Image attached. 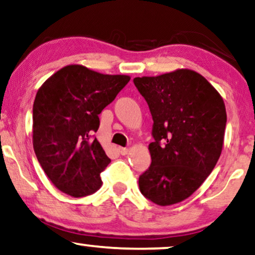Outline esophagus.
<instances>
[{
  "instance_id": "esophagus-1",
  "label": "esophagus",
  "mask_w": 255,
  "mask_h": 255,
  "mask_svg": "<svg viewBox=\"0 0 255 255\" xmlns=\"http://www.w3.org/2000/svg\"><path fill=\"white\" fill-rule=\"evenodd\" d=\"M118 150H119V152H120L121 155H127V154H128V151H129V150H128L127 148H122V147L119 148Z\"/></svg>"
}]
</instances>
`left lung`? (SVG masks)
<instances>
[{
  "mask_svg": "<svg viewBox=\"0 0 255 255\" xmlns=\"http://www.w3.org/2000/svg\"><path fill=\"white\" fill-rule=\"evenodd\" d=\"M133 81L154 121L151 164L138 177V186L155 204H176L191 196L218 162L226 127L225 105L216 88L191 70Z\"/></svg>",
  "mask_w": 255,
  "mask_h": 255,
  "instance_id": "obj_1",
  "label": "left lung"
}]
</instances>
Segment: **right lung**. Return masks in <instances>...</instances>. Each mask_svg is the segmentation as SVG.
I'll return each mask as SVG.
<instances>
[{"label": "right lung", "instance_id": "1", "mask_svg": "<svg viewBox=\"0 0 255 255\" xmlns=\"http://www.w3.org/2000/svg\"><path fill=\"white\" fill-rule=\"evenodd\" d=\"M129 80L69 65L38 90L32 108L33 150L60 191L85 197L101 186L100 174L111 159L94 137L99 114Z\"/></svg>", "mask_w": 255, "mask_h": 255}]
</instances>
